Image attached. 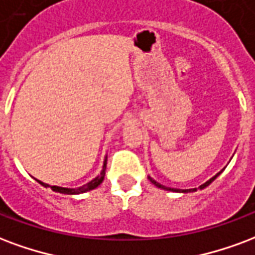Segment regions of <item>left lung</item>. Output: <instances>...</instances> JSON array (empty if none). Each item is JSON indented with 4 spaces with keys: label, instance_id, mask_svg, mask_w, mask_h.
I'll return each instance as SVG.
<instances>
[{
    "label": "left lung",
    "instance_id": "obj_1",
    "mask_svg": "<svg viewBox=\"0 0 255 255\" xmlns=\"http://www.w3.org/2000/svg\"><path fill=\"white\" fill-rule=\"evenodd\" d=\"M220 174V173H218V174L215 175V177H212V178H211V180H208L207 181V182H205V184H203V185L200 186V189H203V188H205V186H208L209 184H211V182H212V181L215 180V178H216V177H218V175ZM148 180L151 181L152 184H154V185L155 186H158V188H161V189H165V190H173V192H190V190H192V192H193V190H197L195 188V189H185V190H175V189H173V188H166V186H163V185H161V184H158V182H156V181H154L151 178V177H148Z\"/></svg>",
    "mask_w": 255,
    "mask_h": 255
}]
</instances>
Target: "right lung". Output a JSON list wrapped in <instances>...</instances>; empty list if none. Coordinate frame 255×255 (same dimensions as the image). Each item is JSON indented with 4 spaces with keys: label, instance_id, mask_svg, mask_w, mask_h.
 I'll use <instances>...</instances> for the list:
<instances>
[{
    "label": "right lung",
    "instance_id": "1",
    "mask_svg": "<svg viewBox=\"0 0 255 255\" xmlns=\"http://www.w3.org/2000/svg\"><path fill=\"white\" fill-rule=\"evenodd\" d=\"M105 171H107V159H105V162H104V166H103V171H101V174L99 175V177H96L94 180H92L90 182H88L86 185L81 186V188H77V189H69V188H60V186H50L47 185V184H43L41 181L37 180V182L39 184H41L43 186H50L51 189L54 190V192H58V193H65V195H78V193H84V192H88V190H92L94 189V188H97V186L103 182L104 180V175H105Z\"/></svg>",
    "mask_w": 255,
    "mask_h": 255
}]
</instances>
